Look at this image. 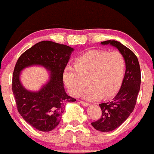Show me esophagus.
<instances>
[{
  "mask_svg": "<svg viewBox=\"0 0 154 154\" xmlns=\"http://www.w3.org/2000/svg\"><path fill=\"white\" fill-rule=\"evenodd\" d=\"M80 103H81V104H82V105H84V106H85V107H87V106H89V103H86V102L80 101Z\"/></svg>",
  "mask_w": 154,
  "mask_h": 154,
  "instance_id": "34e87169",
  "label": "esophagus"
}]
</instances>
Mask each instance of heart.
Returning <instances> with one entry per match:
<instances>
[{
  "instance_id": "heart-1",
  "label": "heart",
  "mask_w": 154,
  "mask_h": 154,
  "mask_svg": "<svg viewBox=\"0 0 154 154\" xmlns=\"http://www.w3.org/2000/svg\"><path fill=\"white\" fill-rule=\"evenodd\" d=\"M125 70V57L120 51L91 49L80 55L74 67L65 68L63 81L72 95H80L89 80L90 86L84 92V98L108 99L120 89Z\"/></svg>"
}]
</instances>
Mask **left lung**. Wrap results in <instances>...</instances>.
<instances>
[{
  "mask_svg": "<svg viewBox=\"0 0 154 154\" xmlns=\"http://www.w3.org/2000/svg\"><path fill=\"white\" fill-rule=\"evenodd\" d=\"M101 44L115 46L126 60L125 75L119 92L111 101L100 104L101 117L91 123L97 130L110 132L118 128L132 113L140 87L141 72L137 56L127 46L116 41H105Z\"/></svg>",
  "mask_w": 154,
  "mask_h": 154,
  "instance_id": "obj_1",
  "label": "left lung"
}]
</instances>
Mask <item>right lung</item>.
<instances>
[{"label":"right lung","instance_id":"1","mask_svg":"<svg viewBox=\"0 0 154 154\" xmlns=\"http://www.w3.org/2000/svg\"><path fill=\"white\" fill-rule=\"evenodd\" d=\"M73 49L64 44L44 41L32 46L20 57L12 78V91L17 110L31 127L50 132L60 122L65 104L75 102L64 89L63 72ZM42 65L49 69L50 81L38 92H30L23 87L19 74L24 68Z\"/></svg>","mask_w":154,"mask_h":154}]
</instances>
